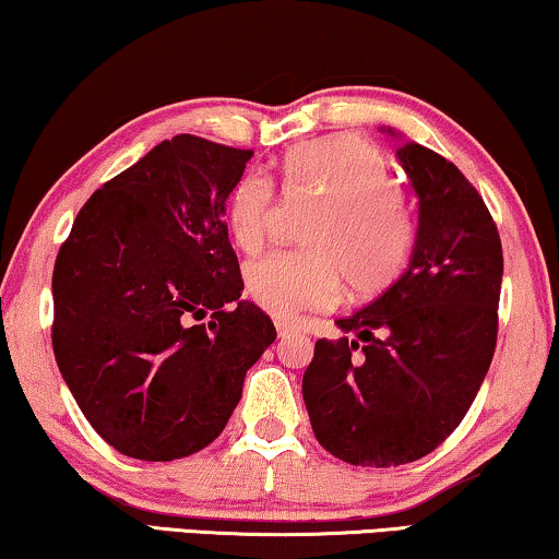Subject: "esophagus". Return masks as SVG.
<instances>
[{
    "label": "esophagus",
    "instance_id": "obj_1",
    "mask_svg": "<svg viewBox=\"0 0 559 559\" xmlns=\"http://www.w3.org/2000/svg\"><path fill=\"white\" fill-rule=\"evenodd\" d=\"M274 328H277V335H280V337H289V335H297V333H299V328L295 325V322L282 320V318L274 320Z\"/></svg>",
    "mask_w": 559,
    "mask_h": 559
}]
</instances>
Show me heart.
Masks as SVG:
<instances>
[{
    "mask_svg": "<svg viewBox=\"0 0 559 559\" xmlns=\"http://www.w3.org/2000/svg\"><path fill=\"white\" fill-rule=\"evenodd\" d=\"M282 179L318 193L328 214L312 226L310 252H270L245 270L247 293L274 318L335 305L343 282L353 295H378L401 277L414 254L416 226L391 166L358 135L295 145L282 160ZM272 186L260 174L241 176L226 204L234 245L254 252L266 237Z\"/></svg>",
    "mask_w": 559,
    "mask_h": 559,
    "instance_id": "heart-1",
    "label": "heart"
}]
</instances>
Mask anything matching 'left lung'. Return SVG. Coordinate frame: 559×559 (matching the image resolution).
Instances as JSON below:
<instances>
[{"instance_id":"obj_1","label":"left lung","mask_w":559,"mask_h":559,"mask_svg":"<svg viewBox=\"0 0 559 559\" xmlns=\"http://www.w3.org/2000/svg\"><path fill=\"white\" fill-rule=\"evenodd\" d=\"M395 156L418 197L408 270L335 322L343 337L314 343L302 378L314 439L353 466L431 454L466 416L497 347L504 257L487 204L431 148L406 141Z\"/></svg>"}]
</instances>
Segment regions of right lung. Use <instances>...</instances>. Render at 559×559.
Listing matches in <instances>:
<instances>
[{
	"mask_svg": "<svg viewBox=\"0 0 559 559\" xmlns=\"http://www.w3.org/2000/svg\"><path fill=\"white\" fill-rule=\"evenodd\" d=\"M254 151L174 135L80 209L52 272V350L112 449L174 461L209 447L274 343L241 297L226 199ZM213 314L193 326L192 320Z\"/></svg>",
	"mask_w": 559,
	"mask_h": 559,
	"instance_id": "obj_1",
	"label": "right lung"
}]
</instances>
